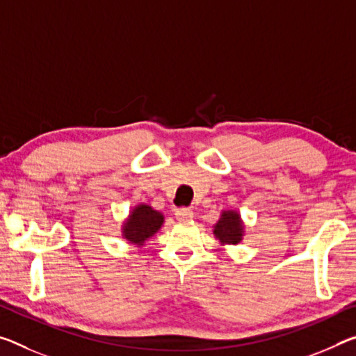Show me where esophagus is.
Segmentation results:
<instances>
[{"label":"esophagus","instance_id":"1","mask_svg":"<svg viewBox=\"0 0 356 356\" xmlns=\"http://www.w3.org/2000/svg\"><path fill=\"white\" fill-rule=\"evenodd\" d=\"M176 216L177 220H180V222H187V220H191L193 218V209H188V207H180L176 211Z\"/></svg>","mask_w":356,"mask_h":356}]
</instances>
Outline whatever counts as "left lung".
Here are the masks:
<instances>
[{"instance_id": "1", "label": "left lung", "mask_w": 356, "mask_h": 356, "mask_svg": "<svg viewBox=\"0 0 356 356\" xmlns=\"http://www.w3.org/2000/svg\"><path fill=\"white\" fill-rule=\"evenodd\" d=\"M213 234L222 242V244H233L236 245L241 242L242 234H244V227H242V220L238 212L225 211L222 217L213 227Z\"/></svg>"}]
</instances>
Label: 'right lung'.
Instances as JSON below:
<instances>
[{"mask_svg":"<svg viewBox=\"0 0 356 356\" xmlns=\"http://www.w3.org/2000/svg\"><path fill=\"white\" fill-rule=\"evenodd\" d=\"M165 217L147 204H139L133 209L125 223H123V238L136 245H144V242L152 238L161 228Z\"/></svg>","mask_w":356,"mask_h":356,"instance_id":"add662e5","label":"right lung"}]
</instances>
